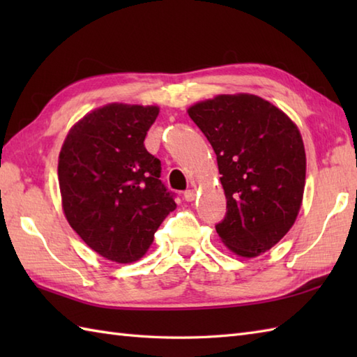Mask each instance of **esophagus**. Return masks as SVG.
Wrapping results in <instances>:
<instances>
[{
	"label": "esophagus",
	"mask_w": 357,
	"mask_h": 357,
	"mask_svg": "<svg viewBox=\"0 0 357 357\" xmlns=\"http://www.w3.org/2000/svg\"><path fill=\"white\" fill-rule=\"evenodd\" d=\"M195 198H196V192H195V190H187V192L184 193V199H185L187 202H193Z\"/></svg>",
	"instance_id": "obj_1"
}]
</instances>
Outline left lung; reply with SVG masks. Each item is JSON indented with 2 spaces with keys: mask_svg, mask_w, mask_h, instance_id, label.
<instances>
[{
  "mask_svg": "<svg viewBox=\"0 0 357 357\" xmlns=\"http://www.w3.org/2000/svg\"><path fill=\"white\" fill-rule=\"evenodd\" d=\"M216 153L227 215L216 225L241 257L275 247L304 199L305 147L291 118L252 93L218 95L187 109Z\"/></svg>",
  "mask_w": 357,
  "mask_h": 357,
  "instance_id": "obj_1",
  "label": "left lung"
}]
</instances>
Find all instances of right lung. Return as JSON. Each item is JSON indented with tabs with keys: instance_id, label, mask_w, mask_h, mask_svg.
<instances>
[{
	"instance_id": "obj_1",
	"label": "right lung",
	"mask_w": 357,
	"mask_h": 357,
	"mask_svg": "<svg viewBox=\"0 0 357 357\" xmlns=\"http://www.w3.org/2000/svg\"><path fill=\"white\" fill-rule=\"evenodd\" d=\"M158 105L112 102L75 123L58 158L63 211L78 236L112 262L132 264L149 252L176 208L144 147Z\"/></svg>"
}]
</instances>
